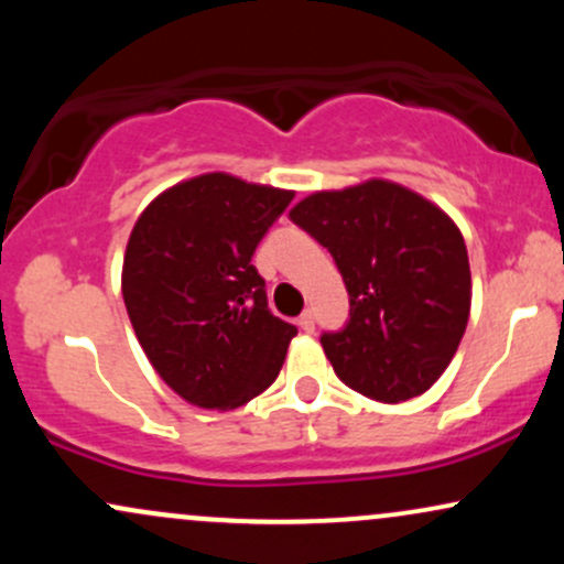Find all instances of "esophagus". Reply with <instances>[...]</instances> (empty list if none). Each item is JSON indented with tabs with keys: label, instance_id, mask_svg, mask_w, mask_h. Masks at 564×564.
<instances>
[{
	"label": "esophagus",
	"instance_id": "esophagus-1",
	"mask_svg": "<svg viewBox=\"0 0 564 564\" xmlns=\"http://www.w3.org/2000/svg\"><path fill=\"white\" fill-rule=\"evenodd\" d=\"M300 328L302 332H307V334H313V328H315V318H313V313H310V310H304V313L300 315Z\"/></svg>",
	"mask_w": 564,
	"mask_h": 564
}]
</instances>
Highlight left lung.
<instances>
[{
	"label": "left lung",
	"mask_w": 564,
	"mask_h": 564,
	"mask_svg": "<svg viewBox=\"0 0 564 564\" xmlns=\"http://www.w3.org/2000/svg\"><path fill=\"white\" fill-rule=\"evenodd\" d=\"M289 217L332 251L347 286V326L321 339L336 377L381 403L424 394L467 332L471 273L458 225L379 177L310 193Z\"/></svg>",
	"instance_id": "1"
}]
</instances>
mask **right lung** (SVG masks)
Segmentation results:
<instances>
[{"mask_svg": "<svg viewBox=\"0 0 564 564\" xmlns=\"http://www.w3.org/2000/svg\"><path fill=\"white\" fill-rule=\"evenodd\" d=\"M294 191L206 172L161 191L129 232L121 294L142 352L180 398L232 411L268 390L296 336L251 264Z\"/></svg>", "mask_w": 564, "mask_h": 564, "instance_id": "1", "label": "right lung"}]
</instances>
